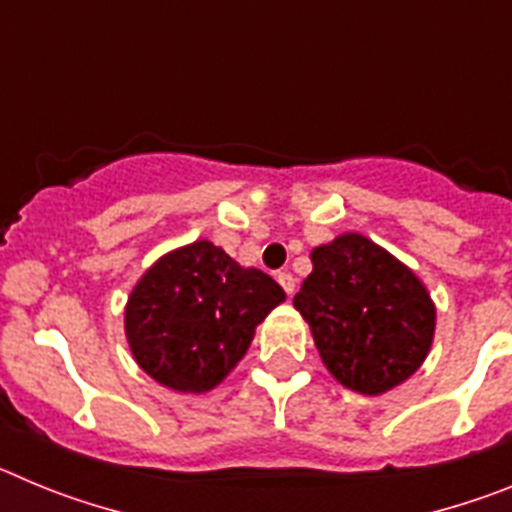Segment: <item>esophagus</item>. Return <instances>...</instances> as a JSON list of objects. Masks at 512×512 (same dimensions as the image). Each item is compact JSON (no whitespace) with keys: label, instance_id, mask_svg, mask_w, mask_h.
I'll return each instance as SVG.
<instances>
[{"label":"esophagus","instance_id":"esophagus-1","mask_svg":"<svg viewBox=\"0 0 512 512\" xmlns=\"http://www.w3.org/2000/svg\"><path fill=\"white\" fill-rule=\"evenodd\" d=\"M277 282L282 284V289L287 292L289 297L295 295V277H292L289 271H282V274H277Z\"/></svg>","mask_w":512,"mask_h":512}]
</instances>
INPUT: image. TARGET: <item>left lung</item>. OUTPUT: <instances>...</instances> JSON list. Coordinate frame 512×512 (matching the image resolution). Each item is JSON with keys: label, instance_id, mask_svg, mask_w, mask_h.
<instances>
[{"label": "left lung", "instance_id": "8db88e82", "mask_svg": "<svg viewBox=\"0 0 512 512\" xmlns=\"http://www.w3.org/2000/svg\"><path fill=\"white\" fill-rule=\"evenodd\" d=\"M310 261L292 305L333 379L369 397L408 382L436 336V302L423 279L361 233L315 246Z\"/></svg>", "mask_w": 512, "mask_h": 512}]
</instances>
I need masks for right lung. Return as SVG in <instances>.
I'll return each mask as SVG.
<instances>
[{
	"instance_id": "obj_1",
	"label": "right lung",
	"mask_w": 512,
	"mask_h": 512,
	"mask_svg": "<svg viewBox=\"0 0 512 512\" xmlns=\"http://www.w3.org/2000/svg\"><path fill=\"white\" fill-rule=\"evenodd\" d=\"M287 300L269 274L207 238L158 256L130 289L125 338L161 387L205 395L246 356L256 325Z\"/></svg>"
}]
</instances>
